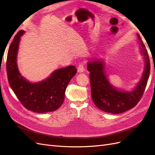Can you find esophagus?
<instances>
[{
  "label": "esophagus",
  "mask_w": 155,
  "mask_h": 155,
  "mask_svg": "<svg viewBox=\"0 0 155 155\" xmlns=\"http://www.w3.org/2000/svg\"><path fill=\"white\" fill-rule=\"evenodd\" d=\"M84 70H85V68H84V64L83 63L79 64L78 67V72L79 73H81L84 72Z\"/></svg>",
  "instance_id": "34e87169"
}]
</instances>
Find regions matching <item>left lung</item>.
Here are the masks:
<instances>
[{
    "label": "left lung",
    "instance_id": "obj_1",
    "mask_svg": "<svg viewBox=\"0 0 155 155\" xmlns=\"http://www.w3.org/2000/svg\"><path fill=\"white\" fill-rule=\"evenodd\" d=\"M145 58V68L142 79L131 92L118 91L110 84L105 76L104 64L101 61L88 62L87 69L90 72L92 99L97 108L112 114H120L134 107L143 94L150 73V61L147 51L140 35L137 34Z\"/></svg>",
    "mask_w": 155,
    "mask_h": 155
}]
</instances>
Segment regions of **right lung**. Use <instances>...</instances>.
Listing matches in <instances>:
<instances>
[{
    "label": "right lung",
    "mask_w": 155,
    "mask_h": 155,
    "mask_svg": "<svg viewBox=\"0 0 155 155\" xmlns=\"http://www.w3.org/2000/svg\"><path fill=\"white\" fill-rule=\"evenodd\" d=\"M20 30L14 37L8 50L6 71L13 91L26 109L37 113L56 110L63 104L67 87L76 74L73 65L54 71L45 81L31 83L21 76L17 64V54L21 36Z\"/></svg>",
    "instance_id": "add662e5"
}]
</instances>
